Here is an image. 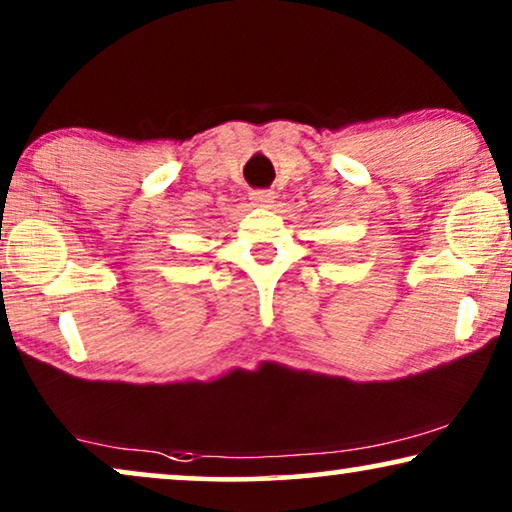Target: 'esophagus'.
<instances>
[{
  "instance_id": "obj_1",
  "label": "esophagus",
  "mask_w": 512,
  "mask_h": 512,
  "mask_svg": "<svg viewBox=\"0 0 512 512\" xmlns=\"http://www.w3.org/2000/svg\"><path fill=\"white\" fill-rule=\"evenodd\" d=\"M272 198H275V193H272V191H265V188H261V191H254V193H251V200H254L256 205H270Z\"/></svg>"
}]
</instances>
